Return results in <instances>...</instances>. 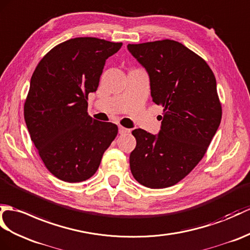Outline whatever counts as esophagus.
I'll return each mask as SVG.
<instances>
[{"mask_svg":"<svg viewBox=\"0 0 250 250\" xmlns=\"http://www.w3.org/2000/svg\"><path fill=\"white\" fill-rule=\"evenodd\" d=\"M125 133H130V130L126 129L125 126H119V134H125Z\"/></svg>","mask_w":250,"mask_h":250,"instance_id":"obj_1","label":"esophagus"}]
</instances>
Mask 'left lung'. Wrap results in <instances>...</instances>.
<instances>
[{
  "mask_svg": "<svg viewBox=\"0 0 250 250\" xmlns=\"http://www.w3.org/2000/svg\"><path fill=\"white\" fill-rule=\"evenodd\" d=\"M146 69L152 101L163 107L158 135L135 129L130 168L150 188L172 187L206 154L222 120L216 80L199 55L175 40L127 44Z\"/></svg>",
  "mask_w": 250,
  "mask_h": 250,
  "instance_id": "1",
  "label": "left lung"
}]
</instances>
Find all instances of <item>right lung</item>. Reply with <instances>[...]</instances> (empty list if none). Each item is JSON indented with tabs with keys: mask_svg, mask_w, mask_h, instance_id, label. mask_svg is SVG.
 Returning a JSON list of instances; mask_svg holds the SVG:
<instances>
[{
	"mask_svg": "<svg viewBox=\"0 0 250 250\" xmlns=\"http://www.w3.org/2000/svg\"><path fill=\"white\" fill-rule=\"evenodd\" d=\"M121 45L95 37L69 39L49 51L32 75L25 124L43 164L62 181L94 176L117 136V125L90 117L87 100L98 88L105 61Z\"/></svg>",
	"mask_w": 250,
	"mask_h": 250,
	"instance_id": "1",
	"label": "right lung"
}]
</instances>
